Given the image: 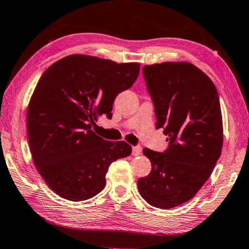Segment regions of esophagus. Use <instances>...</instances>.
<instances>
[{
  "mask_svg": "<svg viewBox=\"0 0 249 249\" xmlns=\"http://www.w3.org/2000/svg\"><path fill=\"white\" fill-rule=\"evenodd\" d=\"M132 154H133V156H140L142 154V147L141 146H134Z\"/></svg>",
  "mask_w": 249,
  "mask_h": 249,
  "instance_id": "obj_1",
  "label": "esophagus"
}]
</instances>
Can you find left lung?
I'll return each instance as SVG.
<instances>
[{
    "label": "left lung",
    "mask_w": 249,
    "mask_h": 249,
    "mask_svg": "<svg viewBox=\"0 0 249 249\" xmlns=\"http://www.w3.org/2000/svg\"><path fill=\"white\" fill-rule=\"evenodd\" d=\"M157 122L169 142L163 153L144 148L150 174L137 181L150 205L171 209L192 199L210 178L223 146L220 99L208 75L190 62L142 68Z\"/></svg>",
    "instance_id": "obj_1"
}]
</instances>
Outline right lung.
<instances>
[{
	"mask_svg": "<svg viewBox=\"0 0 249 249\" xmlns=\"http://www.w3.org/2000/svg\"><path fill=\"white\" fill-rule=\"evenodd\" d=\"M140 64H116L70 54L41 75L27 108L33 161L45 182L69 201H84L103 190L109 165L132 153L125 142H107L92 130L112 115L117 94L129 89Z\"/></svg>",
	"mask_w": 249,
	"mask_h": 249,
	"instance_id": "add662e5",
	"label": "right lung"
}]
</instances>
